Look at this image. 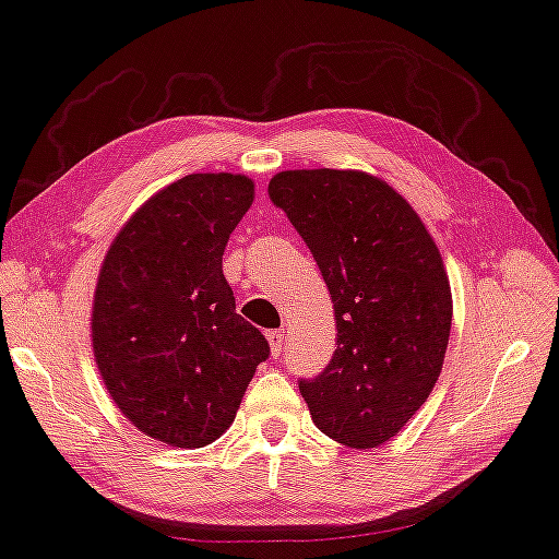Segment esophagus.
Listing matches in <instances>:
<instances>
[{"label":"esophagus","instance_id":"34e87169","mask_svg":"<svg viewBox=\"0 0 559 559\" xmlns=\"http://www.w3.org/2000/svg\"><path fill=\"white\" fill-rule=\"evenodd\" d=\"M265 336H269V344H271L273 356H281V352H283V341H286V331L276 329V331L265 333Z\"/></svg>","mask_w":559,"mask_h":559}]
</instances>
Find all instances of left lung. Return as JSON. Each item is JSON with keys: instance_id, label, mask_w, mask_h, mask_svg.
<instances>
[{"instance_id": "left-lung-1", "label": "left lung", "mask_w": 559, "mask_h": 559, "mask_svg": "<svg viewBox=\"0 0 559 559\" xmlns=\"http://www.w3.org/2000/svg\"><path fill=\"white\" fill-rule=\"evenodd\" d=\"M269 195L313 253L336 316L329 366L298 381L311 419L338 444H384L444 364L452 290L439 248L414 207L361 170H286Z\"/></svg>"}]
</instances>
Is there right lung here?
Wrapping results in <instances>:
<instances>
[{"label": "right lung", "instance_id": "obj_1", "mask_svg": "<svg viewBox=\"0 0 559 559\" xmlns=\"http://www.w3.org/2000/svg\"><path fill=\"white\" fill-rule=\"evenodd\" d=\"M251 203L246 175H186L138 207L99 269L97 369L118 409L170 447L218 439L271 354L223 276V251Z\"/></svg>", "mask_w": 559, "mask_h": 559}]
</instances>
